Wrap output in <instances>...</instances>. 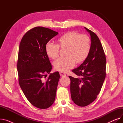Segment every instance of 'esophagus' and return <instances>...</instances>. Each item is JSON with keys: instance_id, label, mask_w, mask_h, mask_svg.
<instances>
[{"instance_id": "1", "label": "esophagus", "mask_w": 123, "mask_h": 123, "mask_svg": "<svg viewBox=\"0 0 123 123\" xmlns=\"http://www.w3.org/2000/svg\"><path fill=\"white\" fill-rule=\"evenodd\" d=\"M60 76H62V77H64V76H66V74L65 73L62 72H60Z\"/></svg>"}]
</instances>
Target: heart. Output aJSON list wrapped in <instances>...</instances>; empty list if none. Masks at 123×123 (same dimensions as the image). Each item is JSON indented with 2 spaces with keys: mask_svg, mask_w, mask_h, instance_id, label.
I'll list each match as a JSON object with an SVG mask.
<instances>
[{
  "mask_svg": "<svg viewBox=\"0 0 123 123\" xmlns=\"http://www.w3.org/2000/svg\"><path fill=\"white\" fill-rule=\"evenodd\" d=\"M59 48L66 49V57L56 60L53 63L54 67L57 71L66 72L73 68L75 64L79 65L87 59L91 50V39L87 35L69 31L58 39L57 45L47 43L45 52L49 58L55 59L59 56Z\"/></svg>",
  "mask_w": 123,
  "mask_h": 123,
  "instance_id": "b5f03b06",
  "label": "heart"
}]
</instances>
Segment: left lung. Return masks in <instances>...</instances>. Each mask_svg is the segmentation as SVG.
Returning a JSON list of instances; mask_svg holds the SVG:
<instances>
[{
    "instance_id": "8db88e82",
    "label": "left lung",
    "mask_w": 123,
    "mask_h": 123,
    "mask_svg": "<svg viewBox=\"0 0 123 123\" xmlns=\"http://www.w3.org/2000/svg\"><path fill=\"white\" fill-rule=\"evenodd\" d=\"M91 36V50L87 59L72 71L77 78L69 76L72 101L75 104L85 107L97 97L106 77V58L98 37L85 27Z\"/></svg>"
}]
</instances>
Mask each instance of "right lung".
Here are the masks:
<instances>
[{
  "label": "right lung",
  "instance_id": "right-lung-1",
  "mask_svg": "<svg viewBox=\"0 0 123 123\" xmlns=\"http://www.w3.org/2000/svg\"><path fill=\"white\" fill-rule=\"evenodd\" d=\"M58 34L43 27H35L22 37L19 45L17 68L18 81L26 97L34 106L47 109L53 104L60 74L50 73L52 65L45 45Z\"/></svg>",
  "mask_w": 123,
  "mask_h": 123
}]
</instances>
